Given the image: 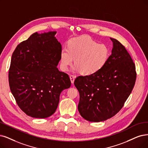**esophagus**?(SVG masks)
Wrapping results in <instances>:
<instances>
[{
    "instance_id": "34e87169",
    "label": "esophagus",
    "mask_w": 148,
    "mask_h": 148,
    "mask_svg": "<svg viewBox=\"0 0 148 148\" xmlns=\"http://www.w3.org/2000/svg\"><path fill=\"white\" fill-rule=\"evenodd\" d=\"M70 79H71V83L72 84H74V80H75V76L74 75H71L70 76Z\"/></svg>"
}]
</instances>
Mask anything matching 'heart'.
<instances>
[{"instance_id":"b5f03b06","label":"heart","mask_w":148,"mask_h":148,"mask_svg":"<svg viewBox=\"0 0 148 148\" xmlns=\"http://www.w3.org/2000/svg\"><path fill=\"white\" fill-rule=\"evenodd\" d=\"M110 57V50L105 44H98L91 37L84 35L74 38L60 52V67L67 71L74 62V71L85 75H93L105 66Z\"/></svg>"}]
</instances>
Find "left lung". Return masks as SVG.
<instances>
[{"label":"left lung","instance_id":"obj_1","mask_svg":"<svg viewBox=\"0 0 148 148\" xmlns=\"http://www.w3.org/2000/svg\"><path fill=\"white\" fill-rule=\"evenodd\" d=\"M105 66L95 74L79 76L74 81L80 100V115L91 122H100L119 112L132 92L136 73L126 49L117 40Z\"/></svg>","mask_w":148,"mask_h":148}]
</instances>
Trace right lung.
<instances>
[{"mask_svg": "<svg viewBox=\"0 0 148 148\" xmlns=\"http://www.w3.org/2000/svg\"><path fill=\"white\" fill-rule=\"evenodd\" d=\"M56 32L33 34L13 52L8 81L16 103L32 118H46L58 107L62 91L71 86L68 74L57 68L62 45Z\"/></svg>", "mask_w": 148, "mask_h": 148, "instance_id": "obj_1", "label": "right lung"}]
</instances>
